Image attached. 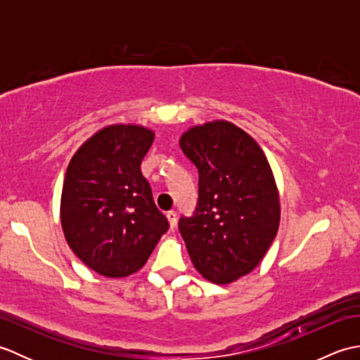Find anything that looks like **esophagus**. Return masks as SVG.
<instances>
[{
	"instance_id": "esophagus-1",
	"label": "esophagus",
	"mask_w": 360,
	"mask_h": 360,
	"mask_svg": "<svg viewBox=\"0 0 360 360\" xmlns=\"http://www.w3.org/2000/svg\"><path fill=\"white\" fill-rule=\"evenodd\" d=\"M167 219H168V223H170L172 229H174L176 226H178V218H176V212H173V210L168 212L167 213Z\"/></svg>"
}]
</instances>
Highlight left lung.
I'll return each mask as SVG.
<instances>
[{
    "label": "left lung",
    "instance_id": "8db88e82",
    "mask_svg": "<svg viewBox=\"0 0 360 360\" xmlns=\"http://www.w3.org/2000/svg\"><path fill=\"white\" fill-rule=\"evenodd\" d=\"M198 168V204L179 232L196 271L227 285L262 262L280 224V200L259 145L231 122L215 120L181 136Z\"/></svg>",
    "mask_w": 360,
    "mask_h": 360
}]
</instances>
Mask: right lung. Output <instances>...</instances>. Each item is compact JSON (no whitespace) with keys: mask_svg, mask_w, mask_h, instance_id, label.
<instances>
[{"mask_svg":"<svg viewBox=\"0 0 360 360\" xmlns=\"http://www.w3.org/2000/svg\"><path fill=\"white\" fill-rule=\"evenodd\" d=\"M153 139L155 133L139 125L106 127L68 165L60 207L65 238L83 263L105 277L139 271L168 231L141 172Z\"/></svg>","mask_w":360,"mask_h":360,"instance_id":"1","label":"right lung"}]
</instances>
